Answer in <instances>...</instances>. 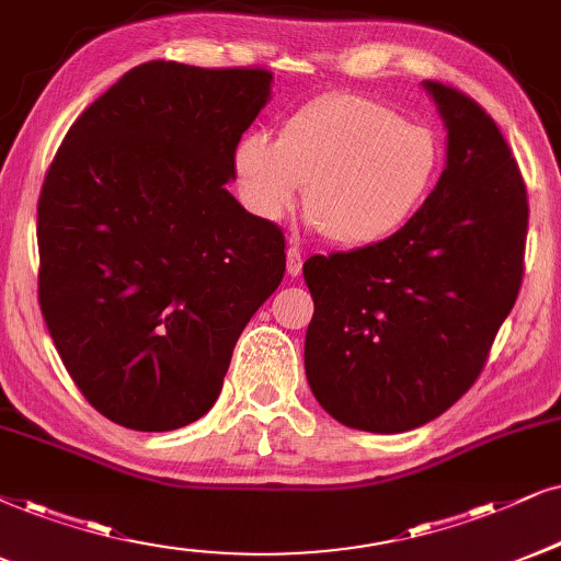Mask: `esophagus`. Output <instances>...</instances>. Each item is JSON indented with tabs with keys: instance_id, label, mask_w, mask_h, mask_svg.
I'll return each instance as SVG.
<instances>
[{
	"instance_id": "34e87169",
	"label": "esophagus",
	"mask_w": 561,
	"mask_h": 561,
	"mask_svg": "<svg viewBox=\"0 0 561 561\" xmlns=\"http://www.w3.org/2000/svg\"><path fill=\"white\" fill-rule=\"evenodd\" d=\"M302 261H305V256H302L300 245L289 243V248H287V274H293V276L300 274L302 272Z\"/></svg>"
}]
</instances>
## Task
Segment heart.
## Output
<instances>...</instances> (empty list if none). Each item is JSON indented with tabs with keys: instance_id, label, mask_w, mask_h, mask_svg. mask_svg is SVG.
Segmentation results:
<instances>
[{
	"instance_id": "1",
	"label": "heart",
	"mask_w": 561,
	"mask_h": 561,
	"mask_svg": "<svg viewBox=\"0 0 561 561\" xmlns=\"http://www.w3.org/2000/svg\"><path fill=\"white\" fill-rule=\"evenodd\" d=\"M443 147L365 95H325L297 108L279 139L245 134L236 147L243 204L261 219L302 207L331 243L363 248L399 232L435 188Z\"/></svg>"
}]
</instances>
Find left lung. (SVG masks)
<instances>
[{
	"label": "left lung",
	"instance_id": "1",
	"mask_svg": "<svg viewBox=\"0 0 561 561\" xmlns=\"http://www.w3.org/2000/svg\"><path fill=\"white\" fill-rule=\"evenodd\" d=\"M448 126V165L396 236L310 256L305 375L333 420L407 432L477 382L517 300L528 191L494 118L453 84L427 80Z\"/></svg>",
	"mask_w": 561,
	"mask_h": 561
}]
</instances>
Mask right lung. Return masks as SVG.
<instances>
[{
  "label": "right lung",
  "instance_id": "1",
  "mask_svg": "<svg viewBox=\"0 0 561 561\" xmlns=\"http://www.w3.org/2000/svg\"><path fill=\"white\" fill-rule=\"evenodd\" d=\"M261 67L147 61L82 111L38 198V302L92 409L139 432L215 407L240 331L285 276V232L236 202Z\"/></svg>",
  "mask_w": 561,
  "mask_h": 561
}]
</instances>
